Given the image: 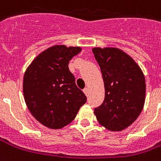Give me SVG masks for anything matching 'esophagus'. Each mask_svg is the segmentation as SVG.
<instances>
[{
    "label": "esophagus",
    "instance_id": "1",
    "mask_svg": "<svg viewBox=\"0 0 161 161\" xmlns=\"http://www.w3.org/2000/svg\"><path fill=\"white\" fill-rule=\"evenodd\" d=\"M83 92H84V94H85L87 96L89 95V89H88V88H85V89H83Z\"/></svg>",
    "mask_w": 161,
    "mask_h": 161
}]
</instances>
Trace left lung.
<instances>
[{
	"label": "left lung",
	"mask_w": 161,
	"mask_h": 161,
	"mask_svg": "<svg viewBox=\"0 0 161 161\" xmlns=\"http://www.w3.org/2000/svg\"><path fill=\"white\" fill-rule=\"evenodd\" d=\"M105 86V100L94 109L101 126L120 132L138 118L145 101V78L134 60L117 48H93Z\"/></svg>",
	"instance_id": "1"
}]
</instances>
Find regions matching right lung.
<instances>
[{
  "label": "right lung",
  "mask_w": 161,
  "mask_h": 161,
  "mask_svg": "<svg viewBox=\"0 0 161 161\" xmlns=\"http://www.w3.org/2000/svg\"><path fill=\"white\" fill-rule=\"evenodd\" d=\"M82 49L54 45L37 56L23 76V96L32 116L51 129L72 122L87 100L68 68Z\"/></svg>",
  "instance_id": "right-lung-1"
}]
</instances>
